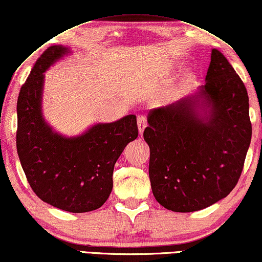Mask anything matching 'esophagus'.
<instances>
[{"label":"esophagus","mask_w":262,"mask_h":262,"mask_svg":"<svg viewBox=\"0 0 262 262\" xmlns=\"http://www.w3.org/2000/svg\"><path fill=\"white\" fill-rule=\"evenodd\" d=\"M137 125H138V131L140 135H143V132L145 130V127L147 126V122H146V118L144 117V116H139L138 118H137Z\"/></svg>","instance_id":"esophagus-1"}]
</instances>
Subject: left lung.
Returning a JSON list of instances; mask_svg holds the SVG:
<instances>
[{
	"label": "left lung",
	"instance_id": "1",
	"mask_svg": "<svg viewBox=\"0 0 262 262\" xmlns=\"http://www.w3.org/2000/svg\"><path fill=\"white\" fill-rule=\"evenodd\" d=\"M147 123L151 187L166 210H203L235 187L252 138L248 95L218 49H212L204 85L151 110Z\"/></svg>",
	"mask_w": 262,
	"mask_h": 262
}]
</instances>
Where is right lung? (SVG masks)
<instances>
[{
	"label": "right lung",
	"instance_id": "1",
	"mask_svg": "<svg viewBox=\"0 0 262 262\" xmlns=\"http://www.w3.org/2000/svg\"><path fill=\"white\" fill-rule=\"evenodd\" d=\"M70 54L69 47L51 46L36 61L18 95L16 147L28 183L39 199L59 210L84 213L107 200L115 164L138 137V127L136 116L127 115L69 137L47 122L44 72Z\"/></svg>",
	"mask_w": 262,
	"mask_h": 262
}]
</instances>
